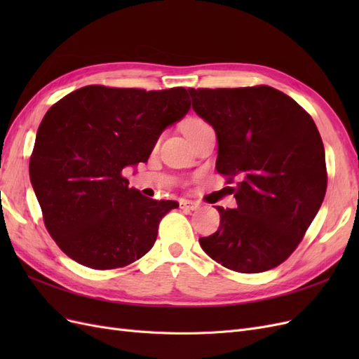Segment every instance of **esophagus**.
I'll return each instance as SVG.
<instances>
[{
  "mask_svg": "<svg viewBox=\"0 0 359 359\" xmlns=\"http://www.w3.org/2000/svg\"><path fill=\"white\" fill-rule=\"evenodd\" d=\"M180 205H181V208H184V210H190V211H196V210L199 208V203H198V202L189 201V199H182V201L180 202Z\"/></svg>",
  "mask_w": 359,
  "mask_h": 359,
  "instance_id": "1",
  "label": "esophagus"
}]
</instances>
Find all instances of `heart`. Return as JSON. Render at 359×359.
I'll return each instance as SVG.
<instances>
[{"instance_id":"obj_1","label":"heart","mask_w":359,"mask_h":359,"mask_svg":"<svg viewBox=\"0 0 359 359\" xmlns=\"http://www.w3.org/2000/svg\"><path fill=\"white\" fill-rule=\"evenodd\" d=\"M199 124H203L202 121H199V119H190V121H187L186 123V126H184V132H189L190 128H193V127H196V126H199Z\"/></svg>"}]
</instances>
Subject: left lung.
Instances as JSON below:
<instances>
[{"label":"left lung","mask_w":359,"mask_h":359,"mask_svg":"<svg viewBox=\"0 0 359 359\" xmlns=\"http://www.w3.org/2000/svg\"><path fill=\"white\" fill-rule=\"evenodd\" d=\"M189 93L193 111L215 132L217 170L240 178L236 208L215 206L220 226L199 238L201 247L236 273L276 268L297 248L327 191L319 130L295 100L266 85Z\"/></svg>","instance_id":"1"}]
</instances>
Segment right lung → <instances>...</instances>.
<instances>
[{
  "instance_id": "right-lung-1",
  "label": "right lung",
  "mask_w": 359,
  "mask_h": 359,
  "mask_svg": "<svg viewBox=\"0 0 359 359\" xmlns=\"http://www.w3.org/2000/svg\"><path fill=\"white\" fill-rule=\"evenodd\" d=\"M190 111L186 88L88 85L53 104L37 130L29 180L50 236L93 269L121 268L154 245L175 201L128 187L126 168L147 163L160 135Z\"/></svg>"
}]
</instances>
